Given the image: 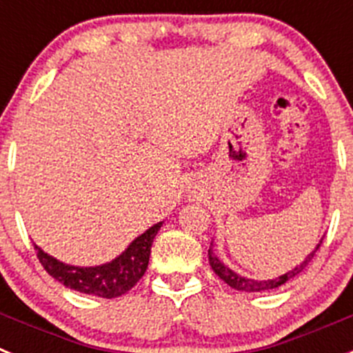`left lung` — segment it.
<instances>
[{
    "mask_svg": "<svg viewBox=\"0 0 353 353\" xmlns=\"http://www.w3.org/2000/svg\"><path fill=\"white\" fill-rule=\"evenodd\" d=\"M320 244H322V240L318 242L316 248H314V251H311L307 256L304 258V260L301 261V265H295L292 270H288V272H285L283 276L279 277H274V279H267V281H258V279H249V277H244L240 276V274L233 272L228 265H224L223 261L219 260V258L215 256L214 251H212V244L210 249H208V261H210V267L212 270H214L217 276L223 279L224 283H226L228 286H232V288L235 290H240V292H265V290H274V288H279L281 285H285V283H288L290 279H293L295 276H299V274L302 272V270L307 267V263H310L311 260H313L314 252L318 251V248H320Z\"/></svg>",
    "mask_w": 353,
    "mask_h": 353,
    "instance_id": "left-lung-1",
    "label": "left lung"
}]
</instances>
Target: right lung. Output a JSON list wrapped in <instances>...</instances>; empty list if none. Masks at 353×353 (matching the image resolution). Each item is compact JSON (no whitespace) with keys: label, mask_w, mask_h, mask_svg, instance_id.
<instances>
[{"label":"right lung","mask_w":353,"mask_h":353,"mask_svg":"<svg viewBox=\"0 0 353 353\" xmlns=\"http://www.w3.org/2000/svg\"><path fill=\"white\" fill-rule=\"evenodd\" d=\"M161 226L162 221L136 236L120 256L95 267H76V265L63 263L48 254L39 245H35L37 258L43 269L48 270L49 276L54 277L56 281H60L67 288L102 299L120 297L145 276L148 269L150 249Z\"/></svg>","instance_id":"right-lung-1"}]
</instances>
